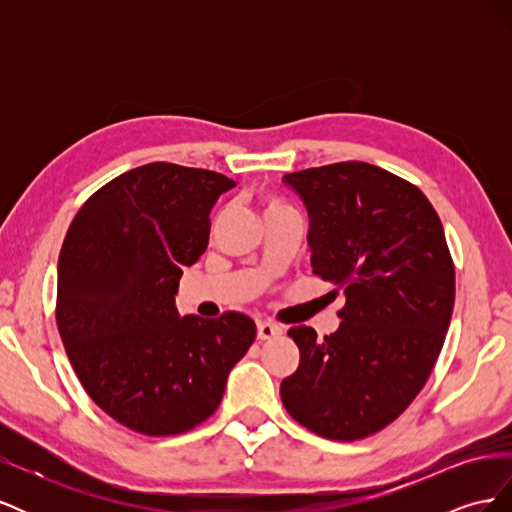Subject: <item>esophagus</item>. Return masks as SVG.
<instances>
[{
    "label": "esophagus",
    "instance_id": "34e87169",
    "mask_svg": "<svg viewBox=\"0 0 512 512\" xmlns=\"http://www.w3.org/2000/svg\"><path fill=\"white\" fill-rule=\"evenodd\" d=\"M256 329H258V339H262V342H265V339H273V337L284 333V329L280 327V324L269 322V320H258Z\"/></svg>",
    "mask_w": 512,
    "mask_h": 512
}]
</instances>
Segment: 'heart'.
I'll use <instances>...</instances> for the list:
<instances>
[{"label":"heart","instance_id":"1","mask_svg":"<svg viewBox=\"0 0 512 512\" xmlns=\"http://www.w3.org/2000/svg\"><path fill=\"white\" fill-rule=\"evenodd\" d=\"M277 207H284L282 203H277L275 198H265V211H269V209H277Z\"/></svg>","mask_w":512,"mask_h":512}]
</instances>
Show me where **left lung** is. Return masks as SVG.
Masks as SVG:
<instances>
[{
	"mask_svg": "<svg viewBox=\"0 0 512 512\" xmlns=\"http://www.w3.org/2000/svg\"><path fill=\"white\" fill-rule=\"evenodd\" d=\"M309 215L312 269L342 288L339 329L288 335L301 359L282 380L294 421L361 440L404 412L438 361L455 303V267L427 196L389 170L339 162L284 175Z\"/></svg>",
	"mask_w": 512,
	"mask_h": 512,
	"instance_id": "8db88e82",
	"label": "left lung"
}]
</instances>
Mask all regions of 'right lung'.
<instances>
[{
	"label": "right lung",
	"mask_w": 512,
	"mask_h": 512,
	"mask_svg": "<svg viewBox=\"0 0 512 512\" xmlns=\"http://www.w3.org/2000/svg\"><path fill=\"white\" fill-rule=\"evenodd\" d=\"M230 188L235 181L205 168L138 166L89 196L61 245L55 316L68 359L87 395L145 436L207 421L256 339L245 314L207 320L175 305Z\"/></svg>",
	"instance_id": "add662e5"
}]
</instances>
